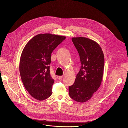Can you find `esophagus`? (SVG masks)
Wrapping results in <instances>:
<instances>
[{
    "label": "esophagus",
    "instance_id": "34e87169",
    "mask_svg": "<svg viewBox=\"0 0 128 128\" xmlns=\"http://www.w3.org/2000/svg\"><path fill=\"white\" fill-rule=\"evenodd\" d=\"M63 77H64L63 76H57V78L59 80H60V79H62Z\"/></svg>",
    "mask_w": 128,
    "mask_h": 128
}]
</instances>
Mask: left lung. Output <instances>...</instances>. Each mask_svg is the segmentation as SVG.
<instances>
[{"instance_id":"8db88e82","label":"left lung","mask_w":128,"mask_h":128,"mask_svg":"<svg viewBox=\"0 0 128 128\" xmlns=\"http://www.w3.org/2000/svg\"><path fill=\"white\" fill-rule=\"evenodd\" d=\"M72 43L79 53L81 66L74 83L69 86L70 96L79 102L89 100L101 85L104 58L100 45L85 37H74Z\"/></svg>"}]
</instances>
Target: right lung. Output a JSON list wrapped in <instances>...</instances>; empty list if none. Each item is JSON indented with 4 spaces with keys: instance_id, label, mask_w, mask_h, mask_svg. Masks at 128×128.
I'll return each instance as SVG.
<instances>
[{
    "instance_id": "right-lung-1",
    "label": "right lung",
    "mask_w": 128,
    "mask_h": 128,
    "mask_svg": "<svg viewBox=\"0 0 128 128\" xmlns=\"http://www.w3.org/2000/svg\"><path fill=\"white\" fill-rule=\"evenodd\" d=\"M66 37L41 34L32 38L24 46L20 61L22 81L29 93L41 101L50 97L54 80L50 76L52 52Z\"/></svg>"
}]
</instances>
